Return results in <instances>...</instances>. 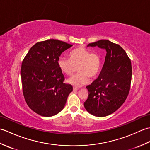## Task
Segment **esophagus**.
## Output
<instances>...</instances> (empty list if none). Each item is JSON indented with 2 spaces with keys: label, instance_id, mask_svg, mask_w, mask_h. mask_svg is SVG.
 <instances>
[{
  "label": "esophagus",
  "instance_id": "obj_1",
  "mask_svg": "<svg viewBox=\"0 0 150 150\" xmlns=\"http://www.w3.org/2000/svg\"><path fill=\"white\" fill-rule=\"evenodd\" d=\"M73 91H77V90H78V88L77 87H73Z\"/></svg>",
  "mask_w": 150,
  "mask_h": 150
}]
</instances>
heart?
I'll use <instances>...</instances> for the list:
<instances>
[{
    "instance_id": "heart-1",
    "label": "heart",
    "mask_w": 150,
    "mask_h": 150,
    "mask_svg": "<svg viewBox=\"0 0 150 150\" xmlns=\"http://www.w3.org/2000/svg\"><path fill=\"white\" fill-rule=\"evenodd\" d=\"M100 59L96 53H91L84 47H77L69 53V59L60 57L58 60L60 69L66 75H71L78 67V74L68 79V82L75 86H82L90 81V77L95 78L100 69Z\"/></svg>"
}]
</instances>
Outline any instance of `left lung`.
I'll return each mask as SVG.
<instances>
[{
	"label": "left lung",
	"instance_id": "8db88e82",
	"mask_svg": "<svg viewBox=\"0 0 150 150\" xmlns=\"http://www.w3.org/2000/svg\"><path fill=\"white\" fill-rule=\"evenodd\" d=\"M88 46L105 49L106 55L99 76L86 86L88 97L84 106L94 116L106 117L119 109L129 94L131 60L122 47L108 40H98Z\"/></svg>",
	"mask_w": 150,
	"mask_h": 150
}]
</instances>
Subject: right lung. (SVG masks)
Listing matches in <instances>:
<instances>
[{
	"instance_id": "1",
	"label": "right lung",
	"mask_w": 150,
	"mask_h": 150,
	"mask_svg": "<svg viewBox=\"0 0 150 150\" xmlns=\"http://www.w3.org/2000/svg\"><path fill=\"white\" fill-rule=\"evenodd\" d=\"M73 45L56 39L36 43L24 57L21 66L22 92L28 106L43 117L59 113L64 107L71 84L58 66L62 53Z\"/></svg>"
}]
</instances>
